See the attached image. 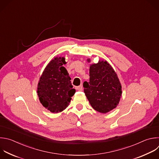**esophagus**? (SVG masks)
Here are the masks:
<instances>
[{
    "mask_svg": "<svg viewBox=\"0 0 159 159\" xmlns=\"http://www.w3.org/2000/svg\"><path fill=\"white\" fill-rule=\"evenodd\" d=\"M77 89L78 90H79V91H82V90H83V86H82V85H80V86H78V87H77Z\"/></svg>",
    "mask_w": 159,
    "mask_h": 159,
    "instance_id": "obj_1",
    "label": "esophagus"
}]
</instances>
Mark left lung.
I'll use <instances>...</instances> for the list:
<instances>
[{"mask_svg": "<svg viewBox=\"0 0 159 159\" xmlns=\"http://www.w3.org/2000/svg\"><path fill=\"white\" fill-rule=\"evenodd\" d=\"M90 62V59H88ZM90 80L85 81L84 93L92 108L106 114L114 109L119 103L122 85L112 67L106 61L92 64L89 69Z\"/></svg>", "mask_w": 159, "mask_h": 159, "instance_id": "8db88e82", "label": "left lung"}]
</instances>
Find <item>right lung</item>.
<instances>
[{"mask_svg": "<svg viewBox=\"0 0 159 159\" xmlns=\"http://www.w3.org/2000/svg\"><path fill=\"white\" fill-rule=\"evenodd\" d=\"M64 57L50 61L41 75L37 85V95L43 106L52 113H59L69 105L75 90L73 89L66 69Z\"/></svg>", "mask_w": 159, "mask_h": 159, "instance_id": "obj_1", "label": "right lung"}]
</instances>
